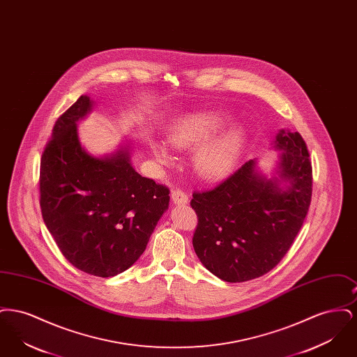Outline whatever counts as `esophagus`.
Segmentation results:
<instances>
[{
  "label": "esophagus",
  "mask_w": 357,
  "mask_h": 357,
  "mask_svg": "<svg viewBox=\"0 0 357 357\" xmlns=\"http://www.w3.org/2000/svg\"><path fill=\"white\" fill-rule=\"evenodd\" d=\"M171 199L175 204H186L188 202V197L182 190H172Z\"/></svg>",
  "instance_id": "esophagus-1"
}]
</instances>
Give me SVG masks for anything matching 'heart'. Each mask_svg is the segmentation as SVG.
<instances>
[{
    "mask_svg": "<svg viewBox=\"0 0 357 357\" xmlns=\"http://www.w3.org/2000/svg\"><path fill=\"white\" fill-rule=\"evenodd\" d=\"M225 123V118L217 112L191 114L178 120L171 127L169 140L174 147L179 150L192 149L215 135ZM242 140V131L234 128L206 143L194 156L195 170L207 179L221 178L236 165ZM155 153L160 159L167 158L166 150L160 146L155 147Z\"/></svg>",
    "mask_w": 357,
    "mask_h": 357,
    "instance_id": "obj_1",
    "label": "heart"
}]
</instances>
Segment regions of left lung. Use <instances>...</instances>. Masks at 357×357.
<instances>
[{"instance_id":"8db88e82","label":"left lung","mask_w":357,"mask_h":357,"mask_svg":"<svg viewBox=\"0 0 357 357\" xmlns=\"http://www.w3.org/2000/svg\"><path fill=\"white\" fill-rule=\"evenodd\" d=\"M280 187L249 160L217 186L194 191L198 217L194 250L207 271L226 282H245L268 272L287 255L305 220L312 199V163L298 132L281 130Z\"/></svg>"}]
</instances>
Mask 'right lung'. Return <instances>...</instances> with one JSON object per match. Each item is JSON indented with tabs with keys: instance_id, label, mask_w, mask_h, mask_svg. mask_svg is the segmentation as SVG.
<instances>
[{
	"instance_id": "add662e5",
	"label": "right lung",
	"mask_w": 357,
	"mask_h": 357,
	"mask_svg": "<svg viewBox=\"0 0 357 357\" xmlns=\"http://www.w3.org/2000/svg\"><path fill=\"white\" fill-rule=\"evenodd\" d=\"M80 96L56 120L40 163V207L60 252L82 272L112 277L143 255L170 202L169 187L139 175L127 150L93 158L76 121L91 111Z\"/></svg>"
}]
</instances>
